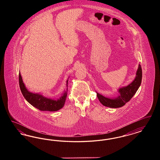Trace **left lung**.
<instances>
[{"mask_svg": "<svg viewBox=\"0 0 160 160\" xmlns=\"http://www.w3.org/2000/svg\"><path fill=\"white\" fill-rule=\"evenodd\" d=\"M142 78V70L141 65L139 64L137 69L136 77L134 80L126 87L119 89V92L120 95L114 99L106 98L104 96L97 93V97L100 102L104 106L110 108H119L123 106L127 102H128L132 97L136 93L138 88L140 87Z\"/></svg>", "mask_w": 160, "mask_h": 160, "instance_id": "1", "label": "left lung"}]
</instances>
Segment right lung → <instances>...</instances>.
<instances>
[{"instance_id":"right-lung-1","label":"right lung","mask_w":160,"mask_h":160,"mask_svg":"<svg viewBox=\"0 0 160 160\" xmlns=\"http://www.w3.org/2000/svg\"><path fill=\"white\" fill-rule=\"evenodd\" d=\"M68 81L67 82V86L68 88ZM19 85L21 92L24 98L31 104L41 111L55 112L62 108L67 96V91H65L61 98L58 100L47 98L42 95L37 93H33L28 91L23 83V80L20 73H19Z\"/></svg>"}]
</instances>
